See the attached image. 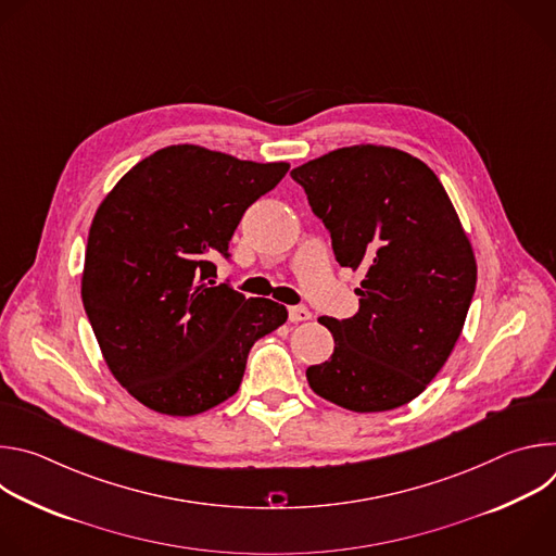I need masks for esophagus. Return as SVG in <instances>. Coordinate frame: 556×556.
<instances>
[{"label":"esophagus","instance_id":"obj_1","mask_svg":"<svg viewBox=\"0 0 556 556\" xmlns=\"http://www.w3.org/2000/svg\"><path fill=\"white\" fill-rule=\"evenodd\" d=\"M288 314H290V321L292 324H299V321H309L312 319V312L307 309V305L299 303V305H290L288 307Z\"/></svg>","mask_w":556,"mask_h":556}]
</instances>
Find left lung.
Instances as JSON below:
<instances>
[{
  "label": "left lung",
  "instance_id": "left-lung-1",
  "mask_svg": "<svg viewBox=\"0 0 556 556\" xmlns=\"http://www.w3.org/2000/svg\"><path fill=\"white\" fill-rule=\"evenodd\" d=\"M290 176L326 224L337 262L363 273L358 312L319 319L334 352L307 367L312 391L358 414L412 403L453 352L478 281L442 182L418 157L374 144L330 151Z\"/></svg>",
  "mask_w": 556,
  "mask_h": 556
}]
</instances>
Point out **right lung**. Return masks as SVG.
Returning <instances> with one entry per match:
<instances>
[{"instance_id":"1","label":"right lung","mask_w":556,"mask_h":556,"mask_svg":"<svg viewBox=\"0 0 556 556\" xmlns=\"http://www.w3.org/2000/svg\"><path fill=\"white\" fill-rule=\"evenodd\" d=\"M288 163L172 144L131 167L90 226L84 307L114 378L144 407L202 414L240 389L255 341L288 309L215 283V257Z\"/></svg>"}]
</instances>
